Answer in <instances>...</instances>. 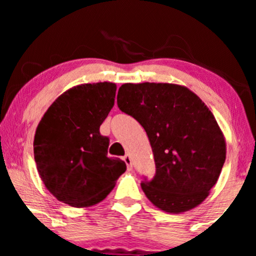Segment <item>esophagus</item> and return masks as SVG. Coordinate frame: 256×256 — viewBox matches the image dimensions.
<instances>
[{
  "instance_id": "esophagus-1",
  "label": "esophagus",
  "mask_w": 256,
  "mask_h": 256,
  "mask_svg": "<svg viewBox=\"0 0 256 256\" xmlns=\"http://www.w3.org/2000/svg\"><path fill=\"white\" fill-rule=\"evenodd\" d=\"M122 160L125 161L126 166H128V170L130 171V170H132V161H131V156L128 154H126L124 158H122Z\"/></svg>"
}]
</instances>
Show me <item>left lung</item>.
<instances>
[{"label": "left lung", "mask_w": 256, "mask_h": 256, "mask_svg": "<svg viewBox=\"0 0 256 256\" xmlns=\"http://www.w3.org/2000/svg\"><path fill=\"white\" fill-rule=\"evenodd\" d=\"M116 101L150 142L156 172L140 184L149 201L172 214L201 204L226 158L224 134L210 108L186 86L170 83H125Z\"/></svg>", "instance_id": "1"}]
</instances>
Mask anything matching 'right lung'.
Returning a JSON list of instances; mask_svg holds the SVG:
<instances>
[{"label":"right lung","instance_id":"right-lung-1","mask_svg":"<svg viewBox=\"0 0 256 256\" xmlns=\"http://www.w3.org/2000/svg\"><path fill=\"white\" fill-rule=\"evenodd\" d=\"M110 82L76 85L46 110L36 128L37 171L54 198L72 207H90L107 198L126 171L118 158H108L110 138L100 126L114 106Z\"/></svg>","mask_w":256,"mask_h":256}]
</instances>
